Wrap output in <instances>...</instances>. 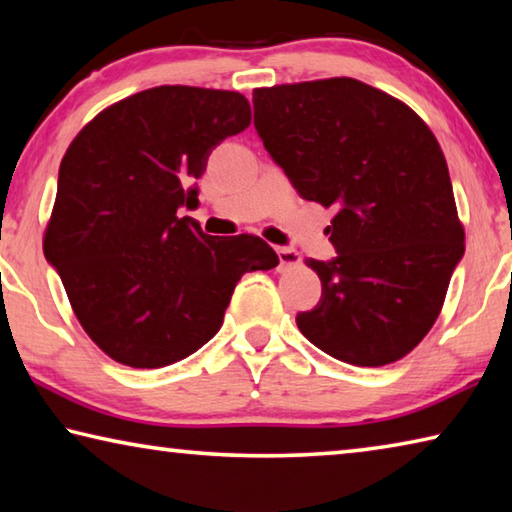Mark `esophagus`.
I'll return each instance as SVG.
<instances>
[{
    "instance_id": "esophagus-1",
    "label": "esophagus",
    "mask_w": 512,
    "mask_h": 512,
    "mask_svg": "<svg viewBox=\"0 0 512 512\" xmlns=\"http://www.w3.org/2000/svg\"><path fill=\"white\" fill-rule=\"evenodd\" d=\"M277 257H280V264L284 268H293V266H298L302 262L300 253H298V250H293V248H277Z\"/></svg>"
}]
</instances>
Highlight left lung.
<instances>
[{"label": "left lung", "mask_w": 512, "mask_h": 512, "mask_svg": "<svg viewBox=\"0 0 512 512\" xmlns=\"http://www.w3.org/2000/svg\"><path fill=\"white\" fill-rule=\"evenodd\" d=\"M255 128L305 201L339 212L329 262L305 259L323 284L296 316L329 357L386 366L418 345L443 309L465 253L440 144L406 106L357 79L253 92Z\"/></svg>", "instance_id": "8db88e82"}]
</instances>
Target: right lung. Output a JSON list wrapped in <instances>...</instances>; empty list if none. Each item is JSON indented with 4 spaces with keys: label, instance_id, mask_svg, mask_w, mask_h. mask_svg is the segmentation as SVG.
<instances>
[{
    "label": "right lung",
    "instance_id": "right-lung-1",
    "mask_svg": "<svg viewBox=\"0 0 512 512\" xmlns=\"http://www.w3.org/2000/svg\"><path fill=\"white\" fill-rule=\"evenodd\" d=\"M239 92L160 85L99 112L58 171L45 257L79 323L124 366L162 368L219 332L241 275L280 259L255 235H205L180 207L225 137L246 131Z\"/></svg>",
    "mask_w": 512,
    "mask_h": 512
}]
</instances>
